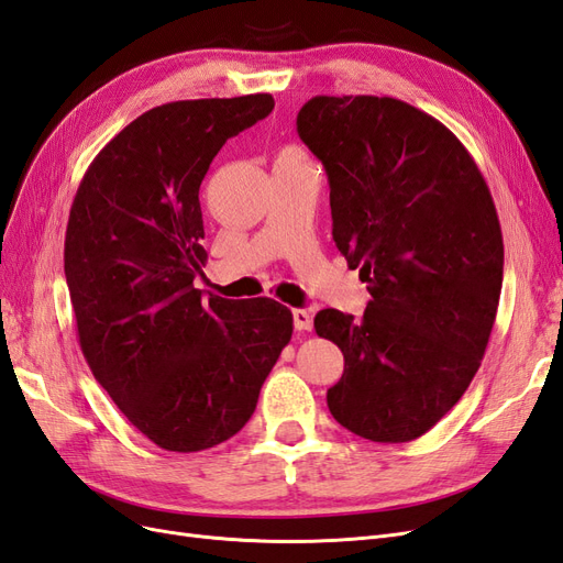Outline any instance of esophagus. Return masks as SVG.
Returning a JSON list of instances; mask_svg holds the SVG:
<instances>
[{"mask_svg": "<svg viewBox=\"0 0 563 563\" xmlns=\"http://www.w3.org/2000/svg\"><path fill=\"white\" fill-rule=\"evenodd\" d=\"M296 331H312V314L308 310H294Z\"/></svg>", "mask_w": 563, "mask_h": 563, "instance_id": "esophagus-1", "label": "esophagus"}]
</instances>
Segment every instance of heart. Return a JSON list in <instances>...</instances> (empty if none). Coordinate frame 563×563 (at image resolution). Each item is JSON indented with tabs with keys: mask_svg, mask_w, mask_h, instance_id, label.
I'll return each mask as SVG.
<instances>
[{
	"mask_svg": "<svg viewBox=\"0 0 563 563\" xmlns=\"http://www.w3.org/2000/svg\"><path fill=\"white\" fill-rule=\"evenodd\" d=\"M279 157H296V159H302L305 155H302V152H300L298 147H291V145H288V147H284V150L279 152Z\"/></svg>",
	"mask_w": 563,
	"mask_h": 563,
	"instance_id": "1",
	"label": "heart"
}]
</instances>
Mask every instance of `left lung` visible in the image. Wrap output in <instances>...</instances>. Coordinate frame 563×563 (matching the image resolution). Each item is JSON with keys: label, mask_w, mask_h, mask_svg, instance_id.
<instances>
[{"label": "left lung", "mask_w": 563, "mask_h": 563, "mask_svg": "<svg viewBox=\"0 0 563 563\" xmlns=\"http://www.w3.org/2000/svg\"><path fill=\"white\" fill-rule=\"evenodd\" d=\"M298 133L327 168L333 242L360 269L362 321L314 317L345 371L331 416L378 444L422 437L482 366L503 288L496 203L455 135L389 96H317Z\"/></svg>", "instance_id": "8db88e82"}]
</instances>
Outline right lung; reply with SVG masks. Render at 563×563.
Here are the masks:
<instances>
[{
    "instance_id": "right-lung-1",
    "label": "right lung",
    "mask_w": 563,
    "mask_h": 563,
    "mask_svg": "<svg viewBox=\"0 0 563 563\" xmlns=\"http://www.w3.org/2000/svg\"><path fill=\"white\" fill-rule=\"evenodd\" d=\"M275 98L176 100L143 112L98 152L65 230V279L93 378L164 451L240 432L294 333L272 298L201 296L199 185L228 139Z\"/></svg>"
}]
</instances>
